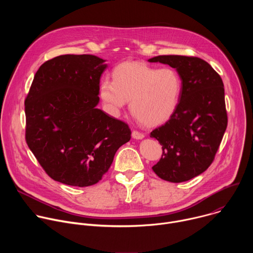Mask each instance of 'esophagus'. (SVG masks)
<instances>
[{
    "mask_svg": "<svg viewBox=\"0 0 253 253\" xmlns=\"http://www.w3.org/2000/svg\"><path fill=\"white\" fill-rule=\"evenodd\" d=\"M132 138L136 139V140H141L144 138V134L138 132V131H133L132 132Z\"/></svg>",
    "mask_w": 253,
    "mask_h": 253,
    "instance_id": "34e87169",
    "label": "esophagus"
}]
</instances>
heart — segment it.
<instances>
[{"label":"heart","mask_w":253,"mask_h":253,"mask_svg":"<svg viewBox=\"0 0 253 253\" xmlns=\"http://www.w3.org/2000/svg\"><path fill=\"white\" fill-rule=\"evenodd\" d=\"M181 93L182 81L175 70L135 61L117 66L113 81L104 78L99 87L100 97L111 113H119L130 100L132 114L146 126L166 122L175 113Z\"/></svg>","instance_id":"1"}]
</instances>
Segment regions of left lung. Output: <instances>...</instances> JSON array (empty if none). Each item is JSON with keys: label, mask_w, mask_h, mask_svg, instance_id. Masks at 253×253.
<instances>
[{"label": "left lung", "mask_w": 253, "mask_h": 253, "mask_svg": "<svg viewBox=\"0 0 253 253\" xmlns=\"http://www.w3.org/2000/svg\"><path fill=\"white\" fill-rule=\"evenodd\" d=\"M148 62L169 65L182 81L175 113L150 137L158 140L163 149L153 171L166 181L184 182L210 166L220 145L227 127L223 82L200 58L163 55Z\"/></svg>", "instance_id": "8db88e82"}]
</instances>
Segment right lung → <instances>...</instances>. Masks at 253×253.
<instances>
[{"label":"right lung","mask_w":253,"mask_h":253,"mask_svg":"<svg viewBox=\"0 0 253 253\" xmlns=\"http://www.w3.org/2000/svg\"><path fill=\"white\" fill-rule=\"evenodd\" d=\"M107 68L94 55H62L45 62L34 77L25 101L26 140L55 181L96 184L131 138L127 124L97 108Z\"/></svg>","instance_id":"1"}]
</instances>
